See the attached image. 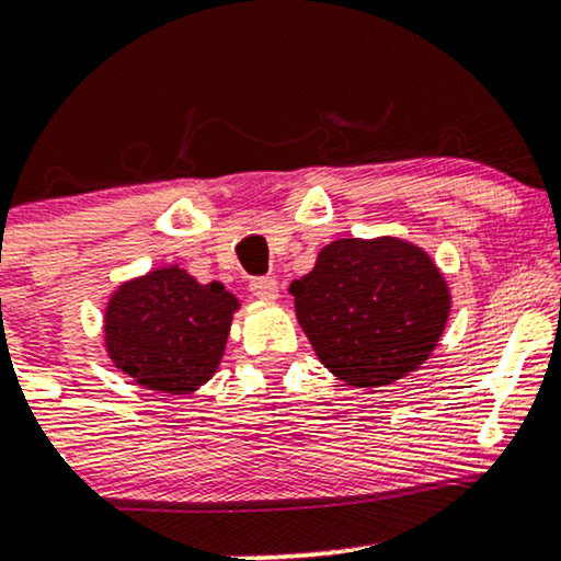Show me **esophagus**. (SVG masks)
<instances>
[{
	"instance_id": "esophagus-1",
	"label": "esophagus",
	"mask_w": 561,
	"mask_h": 561,
	"mask_svg": "<svg viewBox=\"0 0 561 561\" xmlns=\"http://www.w3.org/2000/svg\"><path fill=\"white\" fill-rule=\"evenodd\" d=\"M250 293L259 300H276L279 298V285H276L274 276H255V279H250Z\"/></svg>"
}]
</instances>
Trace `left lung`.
I'll return each instance as SVG.
<instances>
[{
	"label": "left lung",
	"mask_w": 561,
	"mask_h": 561,
	"mask_svg": "<svg viewBox=\"0 0 561 561\" xmlns=\"http://www.w3.org/2000/svg\"><path fill=\"white\" fill-rule=\"evenodd\" d=\"M289 293L319 362L353 388H382L420 369L450 313L440 268L398 237L330 242Z\"/></svg>",
	"instance_id": "obj_1"
}]
</instances>
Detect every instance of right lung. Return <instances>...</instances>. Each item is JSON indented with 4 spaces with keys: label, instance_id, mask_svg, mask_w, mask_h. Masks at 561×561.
<instances>
[{
    "label": "right lung",
    "instance_id": "obj_1",
    "mask_svg": "<svg viewBox=\"0 0 561 561\" xmlns=\"http://www.w3.org/2000/svg\"><path fill=\"white\" fill-rule=\"evenodd\" d=\"M240 300L179 266L128 279L105 308V351L147 390L190 396L216 375Z\"/></svg>",
    "mask_w": 561,
    "mask_h": 561
}]
</instances>
